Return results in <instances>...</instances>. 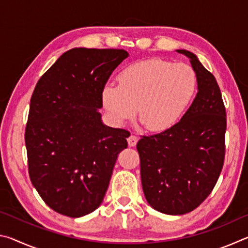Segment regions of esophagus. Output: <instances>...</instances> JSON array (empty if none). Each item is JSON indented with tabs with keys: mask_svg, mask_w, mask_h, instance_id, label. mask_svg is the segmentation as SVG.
<instances>
[{
	"mask_svg": "<svg viewBox=\"0 0 248 248\" xmlns=\"http://www.w3.org/2000/svg\"><path fill=\"white\" fill-rule=\"evenodd\" d=\"M138 140H139V138L137 136H134V134H130L129 138H128V144L129 146H134L137 144Z\"/></svg>",
	"mask_w": 248,
	"mask_h": 248,
	"instance_id": "1",
	"label": "esophagus"
}]
</instances>
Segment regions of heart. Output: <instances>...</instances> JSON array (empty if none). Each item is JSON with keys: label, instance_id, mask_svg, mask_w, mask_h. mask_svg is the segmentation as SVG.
Masks as SVG:
<instances>
[{"label": "heart", "instance_id": "obj_1", "mask_svg": "<svg viewBox=\"0 0 248 248\" xmlns=\"http://www.w3.org/2000/svg\"><path fill=\"white\" fill-rule=\"evenodd\" d=\"M198 86L195 70L159 58L134 62L121 71L118 84L102 92L103 105L116 123L134 115L151 131L170 128L194 99Z\"/></svg>", "mask_w": 248, "mask_h": 248}]
</instances>
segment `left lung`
<instances>
[{
	"instance_id": "8db88e82",
	"label": "left lung",
	"mask_w": 248,
	"mask_h": 248,
	"mask_svg": "<svg viewBox=\"0 0 248 248\" xmlns=\"http://www.w3.org/2000/svg\"><path fill=\"white\" fill-rule=\"evenodd\" d=\"M189 58L198 79V93L180 121L161 133L142 136V188L151 207L179 216L195 210L211 194L225 156L226 112L220 87L194 53Z\"/></svg>"
}]
</instances>
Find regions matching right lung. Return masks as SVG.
<instances>
[{"label":"right lung","instance_id":"add662e5","mask_svg":"<svg viewBox=\"0 0 248 248\" xmlns=\"http://www.w3.org/2000/svg\"><path fill=\"white\" fill-rule=\"evenodd\" d=\"M124 49L74 48L39 78L25 130L28 173L46 204L71 217L97 209L130 132L105 125L97 109Z\"/></svg>","mask_w":248,"mask_h":248}]
</instances>
